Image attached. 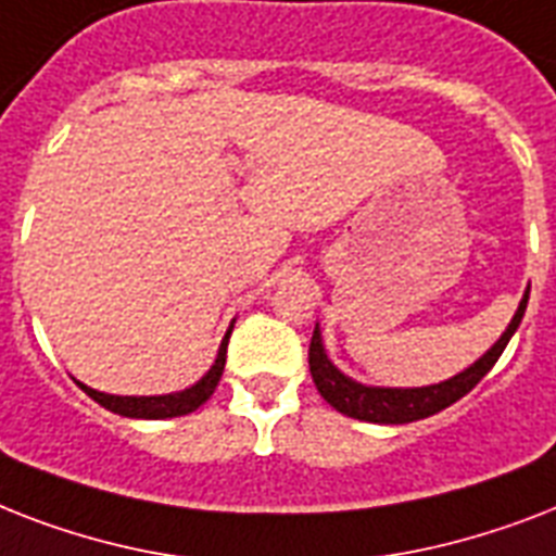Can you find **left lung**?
I'll list each match as a JSON object with an SVG mask.
<instances>
[{"label": "left lung", "instance_id": "obj_1", "mask_svg": "<svg viewBox=\"0 0 556 556\" xmlns=\"http://www.w3.org/2000/svg\"><path fill=\"white\" fill-rule=\"evenodd\" d=\"M531 291V288H528ZM528 291L519 303L514 320L508 323V329L502 331V338L484 352L473 366H467L465 371H458L450 380L432 383V387H415V389H392V387H366L357 383L349 375L331 364L326 349H323L320 326H314L312 346H308V369H312L314 387L326 401H329L338 413L357 418V421L371 424H409L427 415H435L441 409H447L450 404H456L458 397H465L479 380L493 369V364L500 361V355L508 346V340L514 338V331L522 323L528 305Z\"/></svg>", "mask_w": 556, "mask_h": 556}]
</instances>
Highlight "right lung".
I'll return each instance as SVG.
<instances>
[{
	"label": "right lung",
	"instance_id": "right-lung-1",
	"mask_svg": "<svg viewBox=\"0 0 556 556\" xmlns=\"http://www.w3.org/2000/svg\"><path fill=\"white\" fill-rule=\"evenodd\" d=\"M230 331L227 329L222 346H218L216 364L210 366V371L199 383H192L190 389H181V392H169V395H106V392H98V389L86 387L77 380V387L98 401L100 406H106L109 413L126 415V418H150V421H161V418H176V415L195 413L204 401H207L213 392H216L218 380H222V371H225V357H227V340H230Z\"/></svg>",
	"mask_w": 556,
	"mask_h": 556
}]
</instances>
